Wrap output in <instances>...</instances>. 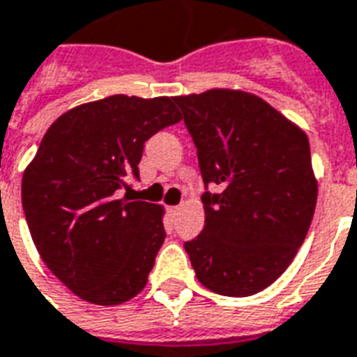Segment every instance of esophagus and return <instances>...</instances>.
<instances>
[{"instance_id":"esophagus-1","label":"esophagus","mask_w":357,"mask_h":357,"mask_svg":"<svg viewBox=\"0 0 357 357\" xmlns=\"http://www.w3.org/2000/svg\"><path fill=\"white\" fill-rule=\"evenodd\" d=\"M179 210H181V206H170V208H168V212H170L172 215H176V213H178Z\"/></svg>"}]
</instances>
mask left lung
Segmentation results:
<instances>
[{"label": "left lung", "instance_id": "1", "mask_svg": "<svg viewBox=\"0 0 357 357\" xmlns=\"http://www.w3.org/2000/svg\"><path fill=\"white\" fill-rule=\"evenodd\" d=\"M199 151L204 229L185 250L210 291L248 297L286 271L305 242L318 179L305 130L252 92L174 96Z\"/></svg>", "mask_w": 357, "mask_h": 357}]
</instances>
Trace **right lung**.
Masks as SVG:
<instances>
[{
	"mask_svg": "<svg viewBox=\"0 0 357 357\" xmlns=\"http://www.w3.org/2000/svg\"><path fill=\"white\" fill-rule=\"evenodd\" d=\"M181 121L174 98L113 94L86 102L45 132L22 176V208L33 244L70 291L121 305L147 284L165 242V208L126 200L144 144Z\"/></svg>",
	"mask_w": 357,
	"mask_h": 357,
	"instance_id": "right-lung-1",
	"label": "right lung"
}]
</instances>
